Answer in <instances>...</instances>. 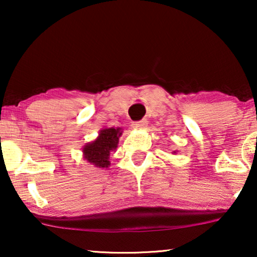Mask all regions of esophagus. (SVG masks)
Returning <instances> with one entry per match:
<instances>
[{
    "label": "esophagus",
    "instance_id": "esophagus-1",
    "mask_svg": "<svg viewBox=\"0 0 257 257\" xmlns=\"http://www.w3.org/2000/svg\"><path fill=\"white\" fill-rule=\"evenodd\" d=\"M147 124V120L146 119H143V120H139V121H133L132 122V126L135 127L136 130H142L146 126Z\"/></svg>",
    "mask_w": 257,
    "mask_h": 257
}]
</instances>
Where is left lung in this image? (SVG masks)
Returning a JSON list of instances; mask_svg holds the SVG:
<instances>
[{
  "label": "left lung",
  "instance_id": "8db88e82",
  "mask_svg": "<svg viewBox=\"0 0 257 257\" xmlns=\"http://www.w3.org/2000/svg\"><path fill=\"white\" fill-rule=\"evenodd\" d=\"M174 153H175V152H174Z\"/></svg>",
  "mask_w": 257,
  "mask_h": 257
}]
</instances>
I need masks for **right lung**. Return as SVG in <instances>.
Returning <instances> with one entry per match:
<instances>
[{
  "instance_id": "add662e5",
  "label": "right lung",
  "mask_w": 257,
  "mask_h": 257,
  "mask_svg": "<svg viewBox=\"0 0 257 257\" xmlns=\"http://www.w3.org/2000/svg\"><path fill=\"white\" fill-rule=\"evenodd\" d=\"M121 133L120 127L100 130L97 139L83 147L84 159L96 167L107 168L110 166V153L117 149Z\"/></svg>"
}]
</instances>
